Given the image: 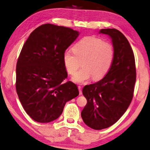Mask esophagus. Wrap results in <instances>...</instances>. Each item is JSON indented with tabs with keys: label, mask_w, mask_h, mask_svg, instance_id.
Listing matches in <instances>:
<instances>
[{
	"label": "esophagus",
	"mask_w": 150,
	"mask_h": 150,
	"mask_svg": "<svg viewBox=\"0 0 150 150\" xmlns=\"http://www.w3.org/2000/svg\"><path fill=\"white\" fill-rule=\"evenodd\" d=\"M78 90H79V94H80V95H81V94H82V88H81V86H78Z\"/></svg>",
	"instance_id": "34e87169"
}]
</instances>
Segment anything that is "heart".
Masks as SVG:
<instances>
[{
	"label": "heart",
	"mask_w": 150,
	"mask_h": 150,
	"mask_svg": "<svg viewBox=\"0 0 150 150\" xmlns=\"http://www.w3.org/2000/svg\"><path fill=\"white\" fill-rule=\"evenodd\" d=\"M115 55L111 43L95 37L83 38L74 47V52L67 50L63 54V63L70 74H74L82 61V68L75 74L72 81L84 84L93 77L99 80L107 74Z\"/></svg>",
	"instance_id": "heart-1"
}]
</instances>
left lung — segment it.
<instances>
[{
  "instance_id": "1",
  "label": "left lung",
  "mask_w": 150,
  "mask_h": 150,
  "mask_svg": "<svg viewBox=\"0 0 150 150\" xmlns=\"http://www.w3.org/2000/svg\"><path fill=\"white\" fill-rule=\"evenodd\" d=\"M100 33L112 39L115 55L105 76L82 90L87 103L82 118L96 130L109 127L125 113L132 100L136 80L134 54L125 35L115 29H103Z\"/></svg>"
}]
</instances>
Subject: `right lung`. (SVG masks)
Here are the masks:
<instances>
[{"label":"right lung","mask_w":150,"mask_h":150,"mask_svg":"<svg viewBox=\"0 0 150 150\" xmlns=\"http://www.w3.org/2000/svg\"><path fill=\"white\" fill-rule=\"evenodd\" d=\"M79 32L53 24L36 28L24 43L17 62L16 91L34 121L49 123L60 116L66 102L79 94L68 76L63 54Z\"/></svg>","instance_id":"obj_1"}]
</instances>
